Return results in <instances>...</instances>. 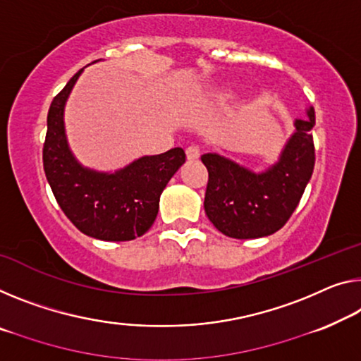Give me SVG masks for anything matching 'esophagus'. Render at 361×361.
<instances>
[{
  "label": "esophagus",
  "instance_id": "obj_1",
  "mask_svg": "<svg viewBox=\"0 0 361 361\" xmlns=\"http://www.w3.org/2000/svg\"><path fill=\"white\" fill-rule=\"evenodd\" d=\"M185 157L188 161H195V159L200 158V148L198 147H188L185 149Z\"/></svg>",
  "mask_w": 361,
  "mask_h": 361
}]
</instances>
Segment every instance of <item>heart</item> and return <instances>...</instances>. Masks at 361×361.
<instances>
[{
  "label": "heart",
  "instance_id": "1",
  "mask_svg": "<svg viewBox=\"0 0 361 361\" xmlns=\"http://www.w3.org/2000/svg\"><path fill=\"white\" fill-rule=\"evenodd\" d=\"M235 93H237V85H224L223 88H219V90L214 93V97L218 102H226V99L234 97Z\"/></svg>",
  "mask_w": 361,
  "mask_h": 361
}]
</instances>
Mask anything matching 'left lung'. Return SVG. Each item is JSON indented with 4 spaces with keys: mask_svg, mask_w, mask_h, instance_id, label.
<instances>
[{
    "mask_svg": "<svg viewBox=\"0 0 361 361\" xmlns=\"http://www.w3.org/2000/svg\"><path fill=\"white\" fill-rule=\"evenodd\" d=\"M307 119L293 121V134L279 159L259 173L218 153L202 157L208 169L204 213L213 226L232 238H258L274 234L287 223L312 179L314 109Z\"/></svg>",
    "mask_w": 361,
    "mask_h": 361,
    "instance_id": "8db88e82",
    "label": "left lung"
}]
</instances>
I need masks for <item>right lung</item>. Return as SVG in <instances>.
Segmentation results:
<instances>
[{
	"mask_svg": "<svg viewBox=\"0 0 361 361\" xmlns=\"http://www.w3.org/2000/svg\"><path fill=\"white\" fill-rule=\"evenodd\" d=\"M82 72L72 77L49 106L43 169L61 209L80 232L98 240H134L157 219L159 197L185 163V153L177 147L138 158L114 173L82 166L71 152L64 127L66 102Z\"/></svg>",
	"mask_w": 361,
	"mask_h": 361,
	"instance_id": "right-lung-1",
	"label": "right lung"
}]
</instances>
